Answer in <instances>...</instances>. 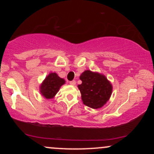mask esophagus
I'll return each instance as SVG.
<instances>
[{
    "mask_svg": "<svg viewBox=\"0 0 154 154\" xmlns=\"http://www.w3.org/2000/svg\"><path fill=\"white\" fill-rule=\"evenodd\" d=\"M69 83H70V85H76V81L75 80L70 81Z\"/></svg>",
    "mask_w": 154,
    "mask_h": 154,
    "instance_id": "esophagus-1",
    "label": "esophagus"
}]
</instances>
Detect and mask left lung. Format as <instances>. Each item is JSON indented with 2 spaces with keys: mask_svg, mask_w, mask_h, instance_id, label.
<instances>
[{
  "mask_svg": "<svg viewBox=\"0 0 154 154\" xmlns=\"http://www.w3.org/2000/svg\"><path fill=\"white\" fill-rule=\"evenodd\" d=\"M82 84L78 88L82 95L83 103L92 109L102 107L110 98L112 86L105 76L89 70L79 77Z\"/></svg>",
  "mask_w": 154,
  "mask_h": 154,
  "instance_id": "left-lung-1",
  "label": "left lung"
}]
</instances>
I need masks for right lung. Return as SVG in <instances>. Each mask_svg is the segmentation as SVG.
<instances>
[{
	"label": "right lung",
	"mask_w": 154,
	"mask_h": 154,
	"mask_svg": "<svg viewBox=\"0 0 154 154\" xmlns=\"http://www.w3.org/2000/svg\"><path fill=\"white\" fill-rule=\"evenodd\" d=\"M65 83L64 79L59 77L56 73H51L40 87V93L46 98H52L59 91L60 87Z\"/></svg>",
	"instance_id": "add662e5"
}]
</instances>
